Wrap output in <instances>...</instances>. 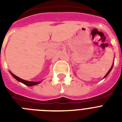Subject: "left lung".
I'll list each match as a JSON object with an SVG mask.
<instances>
[{
  "label": "left lung",
  "mask_w": 122,
  "mask_h": 122,
  "mask_svg": "<svg viewBox=\"0 0 122 122\" xmlns=\"http://www.w3.org/2000/svg\"><path fill=\"white\" fill-rule=\"evenodd\" d=\"M112 68V67H111V68H110V70H109V71H108V72H107V74H106V75H105V76H104V77H106V76H107V75H108V74H109V73H110V71H111Z\"/></svg>",
  "instance_id": "obj_1"
}]
</instances>
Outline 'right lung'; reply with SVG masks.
<instances>
[{
  "label": "right lung",
  "mask_w": 122,
  "mask_h": 122,
  "mask_svg": "<svg viewBox=\"0 0 122 122\" xmlns=\"http://www.w3.org/2000/svg\"><path fill=\"white\" fill-rule=\"evenodd\" d=\"M10 73H11V74L14 77H15L16 80H18V81L21 82L23 83L24 84L26 85V86H35V85H36V84H38L39 83H40V82H32V81H25V80H24V79H22L19 78V77H18V76H16V75H15V74H13V73H12L10 71Z\"/></svg>",
  "instance_id": "add662e5"
}]
</instances>
